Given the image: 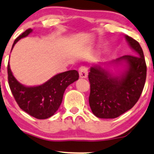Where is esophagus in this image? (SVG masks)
Segmentation results:
<instances>
[{
	"instance_id": "obj_1",
	"label": "esophagus",
	"mask_w": 154,
	"mask_h": 154,
	"mask_svg": "<svg viewBox=\"0 0 154 154\" xmlns=\"http://www.w3.org/2000/svg\"><path fill=\"white\" fill-rule=\"evenodd\" d=\"M79 76H80V78H82V79H85V78L88 77V68L85 66H81L79 69Z\"/></svg>"
}]
</instances>
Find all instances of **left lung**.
<instances>
[{
	"label": "left lung",
	"mask_w": 154,
	"mask_h": 154,
	"mask_svg": "<svg viewBox=\"0 0 154 154\" xmlns=\"http://www.w3.org/2000/svg\"><path fill=\"white\" fill-rule=\"evenodd\" d=\"M125 38L135 55L127 54L113 61L127 63V69L123 75H112L100 65L90 69L89 104L97 118H118L135 106L142 93L147 75L143 50L135 39L127 35Z\"/></svg>",
	"instance_id": "8db88e82"
}]
</instances>
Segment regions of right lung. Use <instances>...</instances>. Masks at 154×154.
<instances>
[{
  "label": "right lung",
  "mask_w": 154,
  "mask_h": 154,
  "mask_svg": "<svg viewBox=\"0 0 154 154\" xmlns=\"http://www.w3.org/2000/svg\"><path fill=\"white\" fill-rule=\"evenodd\" d=\"M29 28L19 35L15 44L31 33ZM8 82L11 92L20 109L37 119H46L52 116L60 107L66 88L79 79L76 70H69L53 76L39 86L27 87L19 83L13 76L10 64L7 66Z\"/></svg>",
  "instance_id": "obj_1"
}]
</instances>
